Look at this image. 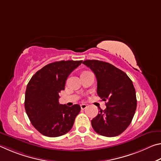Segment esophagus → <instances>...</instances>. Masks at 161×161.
I'll return each mask as SVG.
<instances>
[{
    "label": "esophagus",
    "instance_id": "obj_1",
    "mask_svg": "<svg viewBox=\"0 0 161 161\" xmlns=\"http://www.w3.org/2000/svg\"><path fill=\"white\" fill-rule=\"evenodd\" d=\"M80 107H81V109L83 110V109H84V108H86L87 107V106H86V104H85V103H82V104L80 105Z\"/></svg>",
    "mask_w": 161,
    "mask_h": 161
}]
</instances>
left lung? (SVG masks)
<instances>
[{"instance_id": "left-lung-1", "label": "left lung", "mask_w": 161, "mask_h": 161, "mask_svg": "<svg viewBox=\"0 0 161 161\" xmlns=\"http://www.w3.org/2000/svg\"><path fill=\"white\" fill-rule=\"evenodd\" d=\"M97 80V94L107 102V108L99 111L92 126L99 135L114 137L123 133L131 122L137 107L136 90L126 73L108 62L84 60Z\"/></svg>"}]
</instances>
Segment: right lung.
Listing matches in <instances>:
<instances>
[{"label":"right lung","mask_w":161,"mask_h":161,"mask_svg":"<svg viewBox=\"0 0 161 161\" xmlns=\"http://www.w3.org/2000/svg\"><path fill=\"white\" fill-rule=\"evenodd\" d=\"M81 63L82 60H62L48 64L27 85L25 111L32 126L42 135L58 137L72 128L81 107L59 104V94L64 89L68 76Z\"/></svg>","instance_id":"obj_1"}]
</instances>
